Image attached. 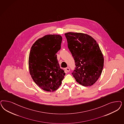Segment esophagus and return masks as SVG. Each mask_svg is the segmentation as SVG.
<instances>
[{
	"label": "esophagus",
	"instance_id": "esophagus-1",
	"mask_svg": "<svg viewBox=\"0 0 124 124\" xmlns=\"http://www.w3.org/2000/svg\"><path fill=\"white\" fill-rule=\"evenodd\" d=\"M65 70L67 72H69L70 71V68H69L68 67L66 68H65Z\"/></svg>",
	"mask_w": 124,
	"mask_h": 124
}]
</instances>
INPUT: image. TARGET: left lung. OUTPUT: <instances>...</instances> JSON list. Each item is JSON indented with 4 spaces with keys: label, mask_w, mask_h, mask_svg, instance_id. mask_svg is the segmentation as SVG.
<instances>
[{
    "label": "left lung",
    "mask_w": 124,
    "mask_h": 124,
    "mask_svg": "<svg viewBox=\"0 0 124 124\" xmlns=\"http://www.w3.org/2000/svg\"><path fill=\"white\" fill-rule=\"evenodd\" d=\"M65 35L76 65L72 75L82 85L92 86L104 67V56L99 45L92 36L84 33L68 32Z\"/></svg>",
    "instance_id": "1"
}]
</instances>
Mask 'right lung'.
I'll return each mask as SVG.
<instances>
[{
  "instance_id": "add662e5",
  "label": "right lung",
  "mask_w": 124,
  "mask_h": 124,
  "mask_svg": "<svg viewBox=\"0 0 124 124\" xmlns=\"http://www.w3.org/2000/svg\"><path fill=\"white\" fill-rule=\"evenodd\" d=\"M62 41L60 35H46L33 44L30 52V73L37 85L46 91L57 90L65 75L56 55L61 49Z\"/></svg>"
}]
</instances>
